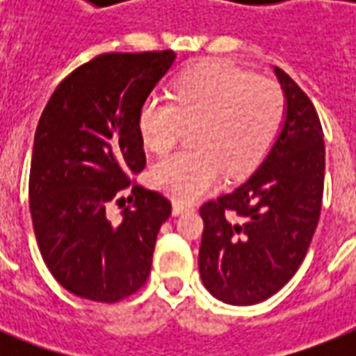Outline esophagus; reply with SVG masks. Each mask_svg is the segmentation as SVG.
<instances>
[{"instance_id":"34e87169","label":"esophagus","mask_w":356,"mask_h":356,"mask_svg":"<svg viewBox=\"0 0 356 356\" xmlns=\"http://www.w3.org/2000/svg\"><path fill=\"white\" fill-rule=\"evenodd\" d=\"M190 211H194V209H192L190 205H184V203H179V201H175V203H173V214H175V216H179V214H184V212H190Z\"/></svg>"}]
</instances>
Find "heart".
Listing matches in <instances>:
<instances>
[{"label": "heart", "instance_id": "heart-1", "mask_svg": "<svg viewBox=\"0 0 356 356\" xmlns=\"http://www.w3.org/2000/svg\"><path fill=\"white\" fill-rule=\"evenodd\" d=\"M286 97L275 83L227 63H209L184 72L173 86V99L161 94L145 97L138 131L145 147L164 153L184 129H195L197 149L164 156L151 170L156 188L181 203L205 194L222 177L245 175L262 162L281 134Z\"/></svg>", "mask_w": 356, "mask_h": 356}]
</instances>
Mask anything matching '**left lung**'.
Listing matches in <instances>:
<instances>
[{"label":"left lung","mask_w":356,"mask_h":356,"mask_svg":"<svg viewBox=\"0 0 356 356\" xmlns=\"http://www.w3.org/2000/svg\"><path fill=\"white\" fill-rule=\"evenodd\" d=\"M286 116L270 153L242 184L201 207L200 273L229 305L248 307L277 293L299 270L318 227L325 144L314 105L273 68Z\"/></svg>","instance_id":"1"}]
</instances>
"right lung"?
<instances>
[{
    "label": "right lung",
    "mask_w": 356,
    "mask_h": 356,
    "mask_svg": "<svg viewBox=\"0 0 356 356\" xmlns=\"http://www.w3.org/2000/svg\"><path fill=\"white\" fill-rule=\"evenodd\" d=\"M173 63V51L99 55L55 88L40 116L29 173L33 229L51 275L79 298L116 303L149 275L172 203L133 184V205L120 220L108 207L145 168L140 107Z\"/></svg>",
    "instance_id": "1"
}]
</instances>
